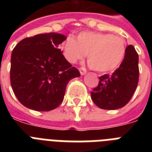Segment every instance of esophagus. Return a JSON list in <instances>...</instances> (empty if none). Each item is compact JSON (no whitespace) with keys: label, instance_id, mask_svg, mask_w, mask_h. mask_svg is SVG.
Returning <instances> with one entry per match:
<instances>
[{"label":"esophagus","instance_id":"1","mask_svg":"<svg viewBox=\"0 0 152 152\" xmlns=\"http://www.w3.org/2000/svg\"><path fill=\"white\" fill-rule=\"evenodd\" d=\"M80 74L82 76H83V75H85L86 72H87V70H86L85 68L81 67V68H80Z\"/></svg>","mask_w":152,"mask_h":152}]
</instances>
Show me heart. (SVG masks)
Here are the masks:
<instances>
[{"label": "heart", "instance_id": "heart-1", "mask_svg": "<svg viewBox=\"0 0 152 152\" xmlns=\"http://www.w3.org/2000/svg\"><path fill=\"white\" fill-rule=\"evenodd\" d=\"M63 54L70 63H76L88 54L91 68L99 72L114 71L126 53V44L121 37L99 32L83 31L76 37H68L62 46Z\"/></svg>", "mask_w": 152, "mask_h": 152}]
</instances>
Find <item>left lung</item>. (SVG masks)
Returning a JSON list of instances; mask_svg holds the SVG:
<instances>
[{
    "label": "left lung",
    "mask_w": 152,
    "mask_h": 152,
    "mask_svg": "<svg viewBox=\"0 0 152 152\" xmlns=\"http://www.w3.org/2000/svg\"><path fill=\"white\" fill-rule=\"evenodd\" d=\"M139 57L134 46L126 47L125 58L113 74L99 77V85L91 92L92 101L103 110H117L132 99L139 81Z\"/></svg>",
    "instance_id": "8db88e82"
}]
</instances>
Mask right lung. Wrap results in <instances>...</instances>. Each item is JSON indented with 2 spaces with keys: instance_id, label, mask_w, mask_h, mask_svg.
I'll return each mask as SVG.
<instances>
[{
  "instance_id": "right-lung-1",
  "label": "right lung",
  "mask_w": 152,
  "mask_h": 152,
  "mask_svg": "<svg viewBox=\"0 0 152 152\" xmlns=\"http://www.w3.org/2000/svg\"><path fill=\"white\" fill-rule=\"evenodd\" d=\"M66 37L46 33L23 39L12 53L10 81L24 106L37 111L57 108L64 99L69 81L80 76L59 49Z\"/></svg>"
}]
</instances>
